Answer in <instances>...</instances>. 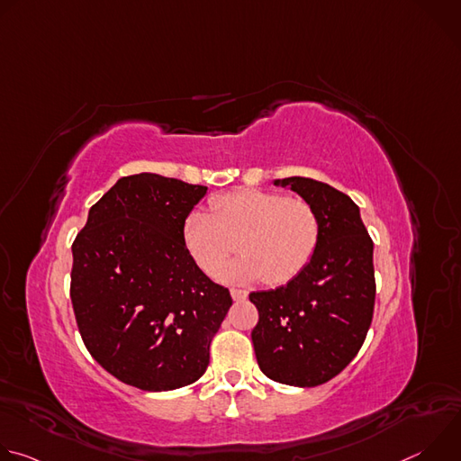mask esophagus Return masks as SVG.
<instances>
[{
  "mask_svg": "<svg viewBox=\"0 0 461 461\" xmlns=\"http://www.w3.org/2000/svg\"><path fill=\"white\" fill-rule=\"evenodd\" d=\"M231 297H233V301H244V299L248 297V294H246L244 290H237V288H233V290H231Z\"/></svg>",
  "mask_w": 461,
  "mask_h": 461,
  "instance_id": "esophagus-1",
  "label": "esophagus"
}]
</instances>
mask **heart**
Returning a JSON list of instances; mask_svg holds the SVG:
<instances>
[{
	"instance_id": "1",
	"label": "heart",
	"mask_w": 461,
	"mask_h": 461,
	"mask_svg": "<svg viewBox=\"0 0 461 461\" xmlns=\"http://www.w3.org/2000/svg\"><path fill=\"white\" fill-rule=\"evenodd\" d=\"M212 213L191 210L182 222V242L193 262L213 276L235 249L240 257L221 272L228 285L268 279L285 285L315 257L321 222L315 210L288 194L265 189H237L215 196Z\"/></svg>"
}]
</instances>
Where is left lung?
Returning <instances> with one entry per match:
<instances>
[{"mask_svg":"<svg viewBox=\"0 0 461 461\" xmlns=\"http://www.w3.org/2000/svg\"><path fill=\"white\" fill-rule=\"evenodd\" d=\"M274 184L315 210L321 240L310 265L288 285L249 294L258 310L251 341L267 377L317 386L336 377L365 343L375 301L374 242L348 194L304 176Z\"/></svg>","mask_w":461,"mask_h":461,"instance_id":"left-lung-1","label":"left lung"}]
</instances>
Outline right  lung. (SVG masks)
<instances>
[{
    "label": "right lung",
    "mask_w": 461,
    "mask_h": 461,
    "mask_svg": "<svg viewBox=\"0 0 461 461\" xmlns=\"http://www.w3.org/2000/svg\"><path fill=\"white\" fill-rule=\"evenodd\" d=\"M155 173L122 176L73 242L71 301L89 354L148 392L199 379L231 306L184 248L182 222L206 194Z\"/></svg>",
    "instance_id": "obj_1"
}]
</instances>
